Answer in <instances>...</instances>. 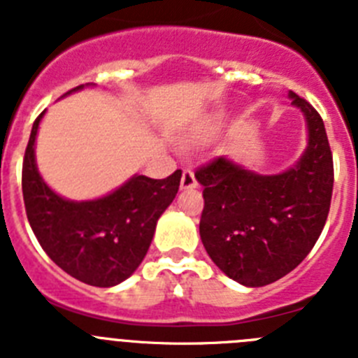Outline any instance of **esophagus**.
Listing matches in <instances>:
<instances>
[{
    "instance_id": "esophagus-1",
    "label": "esophagus",
    "mask_w": 358,
    "mask_h": 358,
    "mask_svg": "<svg viewBox=\"0 0 358 358\" xmlns=\"http://www.w3.org/2000/svg\"><path fill=\"white\" fill-rule=\"evenodd\" d=\"M197 186H199V182H197V179H195L194 170H189V169L182 170L181 189H194V188H197Z\"/></svg>"
}]
</instances>
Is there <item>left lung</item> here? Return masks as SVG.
Wrapping results in <instances>:
<instances>
[{
  "instance_id": "8db88e82",
  "label": "left lung",
  "mask_w": 358,
  "mask_h": 358,
  "mask_svg": "<svg viewBox=\"0 0 358 358\" xmlns=\"http://www.w3.org/2000/svg\"><path fill=\"white\" fill-rule=\"evenodd\" d=\"M306 123L299 159L278 173H258L227 157L197 170L204 186L199 233L227 278L243 287L274 283L306 258L321 235L334 189V159L324 123L289 91Z\"/></svg>"
}]
</instances>
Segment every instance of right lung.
<instances>
[{
	"label": "right lung",
	"instance_id": "right-lung-1",
	"mask_svg": "<svg viewBox=\"0 0 358 358\" xmlns=\"http://www.w3.org/2000/svg\"><path fill=\"white\" fill-rule=\"evenodd\" d=\"M90 85L94 84L78 85L64 96ZM44 113L34 122L23 161V199L31 231L69 276L93 287L118 285L143 262L157 220L176 199L182 172L176 170L166 179L134 173L91 201L62 197L37 169L36 140Z\"/></svg>",
	"mask_w": 358,
	"mask_h": 358
}]
</instances>
